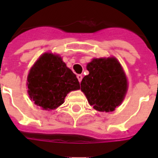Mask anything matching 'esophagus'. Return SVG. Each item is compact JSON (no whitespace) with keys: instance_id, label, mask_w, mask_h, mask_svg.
I'll list each match as a JSON object with an SVG mask.
<instances>
[{"instance_id":"esophagus-1","label":"esophagus","mask_w":158,"mask_h":158,"mask_svg":"<svg viewBox=\"0 0 158 158\" xmlns=\"http://www.w3.org/2000/svg\"><path fill=\"white\" fill-rule=\"evenodd\" d=\"M77 79H78V81H79V82H81V81L82 77H82L81 74H77Z\"/></svg>"}]
</instances>
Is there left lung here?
Masks as SVG:
<instances>
[{
  "instance_id": "obj_1",
  "label": "left lung",
  "mask_w": 158,
  "mask_h": 158,
  "mask_svg": "<svg viewBox=\"0 0 158 158\" xmlns=\"http://www.w3.org/2000/svg\"><path fill=\"white\" fill-rule=\"evenodd\" d=\"M89 74L81 83V90L96 111L110 112L120 105L127 91V79L115 58H94L88 63Z\"/></svg>"
}]
</instances>
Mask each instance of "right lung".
<instances>
[{
	"instance_id": "add662e5",
	"label": "right lung",
	"mask_w": 158,
	"mask_h": 158,
	"mask_svg": "<svg viewBox=\"0 0 158 158\" xmlns=\"http://www.w3.org/2000/svg\"><path fill=\"white\" fill-rule=\"evenodd\" d=\"M27 81L31 100L48 111L62 105L69 92L80 89L76 75L61 57L51 53L43 54L36 61Z\"/></svg>"
}]
</instances>
